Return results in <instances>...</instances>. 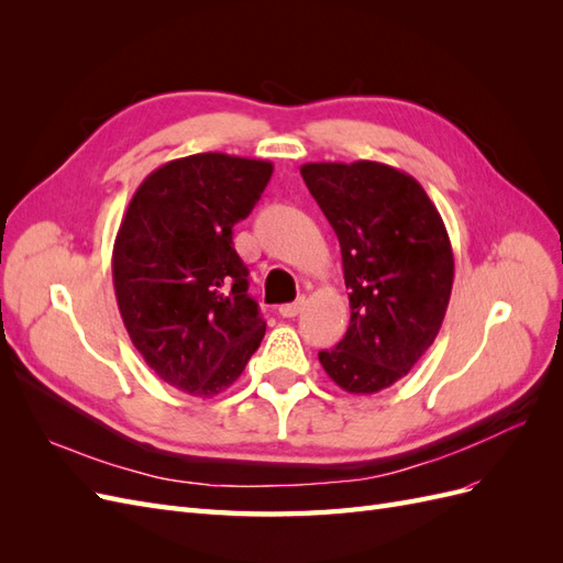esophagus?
<instances>
[{"label":"esophagus","mask_w":563,"mask_h":563,"mask_svg":"<svg viewBox=\"0 0 563 563\" xmlns=\"http://www.w3.org/2000/svg\"><path fill=\"white\" fill-rule=\"evenodd\" d=\"M302 308H305V298H298L296 302L282 305V308H279V314H282V317H286V319H291V317H298V314L302 312Z\"/></svg>","instance_id":"34e87169"}]
</instances>
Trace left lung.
<instances>
[{
    "label": "left lung",
    "instance_id": "obj_1",
    "mask_svg": "<svg viewBox=\"0 0 563 563\" xmlns=\"http://www.w3.org/2000/svg\"><path fill=\"white\" fill-rule=\"evenodd\" d=\"M300 176L338 234L350 288V329L319 362L350 395H376L418 364L446 317L455 269L446 225L395 166L310 162Z\"/></svg>",
    "mask_w": 563,
    "mask_h": 563
}]
</instances>
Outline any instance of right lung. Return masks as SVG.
Returning a JSON list of instances; mask_svg holds the SVG:
<instances>
[{
	"instance_id": "obj_1",
	"label": "right lung",
	"mask_w": 563,
	"mask_h": 563,
	"mask_svg": "<svg viewBox=\"0 0 563 563\" xmlns=\"http://www.w3.org/2000/svg\"><path fill=\"white\" fill-rule=\"evenodd\" d=\"M272 168L223 152L166 162L139 185L119 225L112 282L131 343L164 383L192 397L228 389L265 335L232 228Z\"/></svg>"
}]
</instances>
